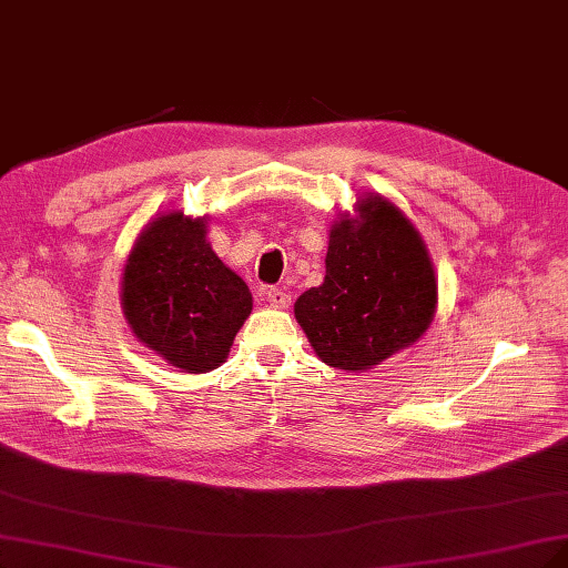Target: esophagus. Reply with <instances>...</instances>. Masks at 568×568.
Instances as JSON below:
<instances>
[{
	"mask_svg": "<svg viewBox=\"0 0 568 568\" xmlns=\"http://www.w3.org/2000/svg\"><path fill=\"white\" fill-rule=\"evenodd\" d=\"M262 295L271 306H276V308H287L290 306V295L281 287H264Z\"/></svg>",
	"mask_w": 568,
	"mask_h": 568,
	"instance_id": "esophagus-1",
	"label": "esophagus"
}]
</instances>
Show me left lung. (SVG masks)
Instances as JSON below:
<instances>
[{
    "label": "left lung",
    "mask_w": 568,
    "mask_h": 568,
    "mask_svg": "<svg viewBox=\"0 0 568 568\" xmlns=\"http://www.w3.org/2000/svg\"><path fill=\"white\" fill-rule=\"evenodd\" d=\"M435 304L424 239L390 201L369 194L358 217L332 224L325 281L295 302V318L325 365L365 372L422 339Z\"/></svg>",
    "instance_id": "8db88e82"
}]
</instances>
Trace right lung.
<instances>
[{
  "mask_svg": "<svg viewBox=\"0 0 568 568\" xmlns=\"http://www.w3.org/2000/svg\"><path fill=\"white\" fill-rule=\"evenodd\" d=\"M205 220L180 210L142 229L121 281L135 337L189 374L220 367L252 311V295L205 241Z\"/></svg>",
  "mask_w": 568,
  "mask_h": 568,
  "instance_id": "1",
  "label": "right lung"
}]
</instances>
